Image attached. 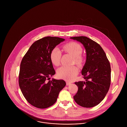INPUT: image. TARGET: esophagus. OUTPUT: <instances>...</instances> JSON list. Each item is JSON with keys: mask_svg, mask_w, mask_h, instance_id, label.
Instances as JSON below:
<instances>
[{"mask_svg": "<svg viewBox=\"0 0 127 127\" xmlns=\"http://www.w3.org/2000/svg\"><path fill=\"white\" fill-rule=\"evenodd\" d=\"M71 84V83L69 82H66V86H69Z\"/></svg>", "mask_w": 127, "mask_h": 127, "instance_id": "obj_1", "label": "esophagus"}]
</instances>
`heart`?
Masks as SVG:
<instances>
[{"label": "heart", "instance_id": "1", "mask_svg": "<svg viewBox=\"0 0 127 127\" xmlns=\"http://www.w3.org/2000/svg\"><path fill=\"white\" fill-rule=\"evenodd\" d=\"M64 50L73 56V62L79 65H81L84 62V58L81 55L82 48L78 43L74 42L66 44L63 47ZM62 56L61 50L58 47L54 48L50 53V60L52 63L56 66L60 64ZM79 72L78 68L75 65H64L60 67L57 70L58 76L62 79L68 81L73 80Z\"/></svg>", "mask_w": 127, "mask_h": 127}]
</instances>
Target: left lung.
Masks as SVG:
<instances>
[{
    "instance_id": "obj_1",
    "label": "left lung",
    "mask_w": 127,
    "mask_h": 127,
    "mask_svg": "<svg viewBox=\"0 0 127 127\" xmlns=\"http://www.w3.org/2000/svg\"><path fill=\"white\" fill-rule=\"evenodd\" d=\"M83 44L86 51V62L82 74L86 81L75 82L78 87L73 98L81 107L92 108L105 97L110 85L111 68L109 60L101 46L87 36L71 37Z\"/></svg>"
}]
</instances>
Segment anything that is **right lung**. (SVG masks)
Here are the masks:
<instances>
[{
  "label": "right lung",
  "instance_id": "1",
  "mask_svg": "<svg viewBox=\"0 0 127 127\" xmlns=\"http://www.w3.org/2000/svg\"><path fill=\"white\" fill-rule=\"evenodd\" d=\"M64 38L46 36L33 43L22 59L19 74V86L24 97L39 109L54 105L59 92L66 85L63 80L52 79L55 74L50 53Z\"/></svg>",
  "mask_w": 127,
  "mask_h": 127
}]
</instances>
